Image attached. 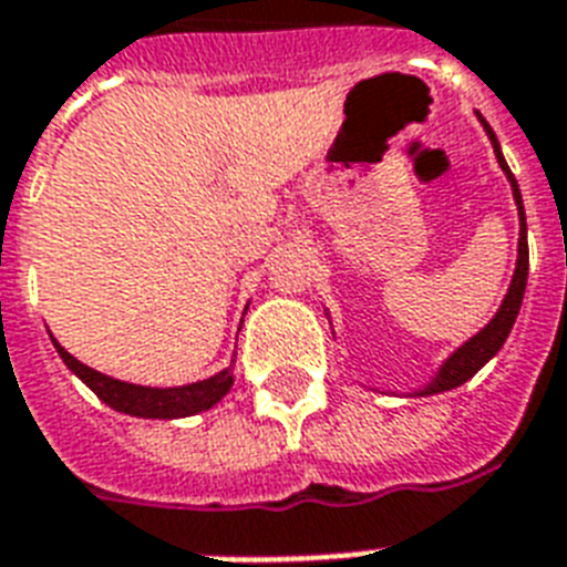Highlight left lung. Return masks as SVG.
Wrapping results in <instances>:
<instances>
[{"label":"left lung","mask_w":567,"mask_h":567,"mask_svg":"<svg viewBox=\"0 0 567 567\" xmlns=\"http://www.w3.org/2000/svg\"><path fill=\"white\" fill-rule=\"evenodd\" d=\"M480 123H483L485 135L492 141L494 146V155H497V164H501V171L506 173V179L512 185V196H515V205H518V217H520V238H518V261H515V276H512V285L506 297H503L501 309L494 315L485 329H480L471 341L458 347L456 353L450 355L447 362L441 364L439 373L421 388V391H414L417 396H430V394H441V391H450V388H458L465 385L467 379L474 377L480 368H483L488 359L497 355L503 344H506V338H509L512 327H515V318H518L520 311V302H524V291H527V274H529V247H527V214H524V199H520V190H518V182L512 176L509 164L503 158L501 153V144H497V135L492 132V126L485 123L483 114H476Z\"/></svg>","instance_id":"1"}]
</instances>
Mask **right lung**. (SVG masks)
I'll return each instance as SVG.
<instances>
[{
    "instance_id": "obj_1",
    "label": "right lung",
    "mask_w": 567,
    "mask_h": 567,
    "mask_svg": "<svg viewBox=\"0 0 567 567\" xmlns=\"http://www.w3.org/2000/svg\"><path fill=\"white\" fill-rule=\"evenodd\" d=\"M58 355L64 359V364L75 377L82 379L84 385L91 388L93 394L100 396L102 403H109L114 412L132 414V417H158V421H173V417H188V414L205 412L229 394L231 382V362L226 371L214 373V377L203 379V382H190V385L176 388H150L135 385V382H123V379L105 377V373L93 371L87 364L66 353L64 347L52 338Z\"/></svg>"
}]
</instances>
